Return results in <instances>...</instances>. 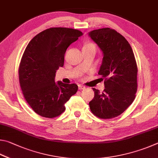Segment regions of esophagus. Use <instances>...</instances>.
Segmentation results:
<instances>
[{"label": "esophagus", "mask_w": 158, "mask_h": 158, "mask_svg": "<svg viewBox=\"0 0 158 158\" xmlns=\"http://www.w3.org/2000/svg\"><path fill=\"white\" fill-rule=\"evenodd\" d=\"M78 89H79L80 90L84 89H85V87L83 86V85H78Z\"/></svg>", "instance_id": "esophagus-1"}]
</instances>
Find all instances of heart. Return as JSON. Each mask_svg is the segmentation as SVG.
Segmentation results:
<instances>
[{"label":"heart","mask_w":158,"mask_h":158,"mask_svg":"<svg viewBox=\"0 0 158 158\" xmlns=\"http://www.w3.org/2000/svg\"><path fill=\"white\" fill-rule=\"evenodd\" d=\"M84 48H96V47L94 46V44H93L92 43H88L87 44H85Z\"/></svg>","instance_id":"heart-1"}]
</instances>
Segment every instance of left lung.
<instances>
[{
	"label": "left lung",
	"instance_id": "1",
	"mask_svg": "<svg viewBox=\"0 0 158 158\" xmlns=\"http://www.w3.org/2000/svg\"><path fill=\"white\" fill-rule=\"evenodd\" d=\"M88 35L103 52L98 73L105 79L103 92L93 88L90 110L99 118H114L122 114L135 98L137 67L133 51L123 36L109 27L94 30Z\"/></svg>",
	"mask_w": 158,
	"mask_h": 158
}]
</instances>
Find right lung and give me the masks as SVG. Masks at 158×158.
<instances>
[{
    "mask_svg": "<svg viewBox=\"0 0 158 158\" xmlns=\"http://www.w3.org/2000/svg\"><path fill=\"white\" fill-rule=\"evenodd\" d=\"M82 35L77 30L51 27L32 38L25 50L19 66V82L27 103L41 117L60 115L65 110L64 104L77 92V85L55 82V77L56 71L64 66L66 49Z\"/></svg>",
    "mask_w": 158,
    "mask_h": 158,
    "instance_id": "1",
    "label": "right lung"
}]
</instances>
